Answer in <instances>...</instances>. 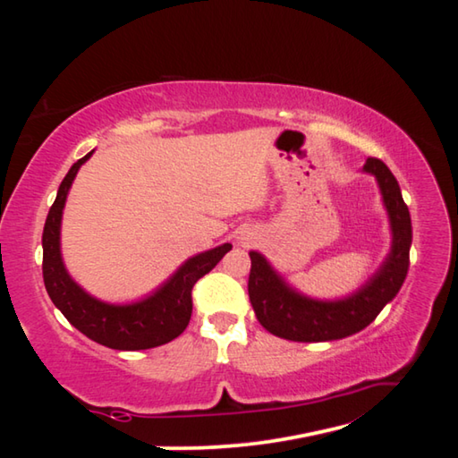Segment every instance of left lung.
<instances>
[{
    "mask_svg": "<svg viewBox=\"0 0 458 458\" xmlns=\"http://www.w3.org/2000/svg\"><path fill=\"white\" fill-rule=\"evenodd\" d=\"M374 174L382 190L384 204L392 224V250L382 268L344 301H313L294 293L283 283L265 257L250 252V275H248V297L262 327L276 337L289 341H333L353 335L376 319L386 303L396 297L408 275L410 244H412V222L408 206L402 199L396 177L384 161L369 157L363 165Z\"/></svg>",
    "mask_w": 458,
    "mask_h": 458,
    "instance_id": "obj_1",
    "label": "left lung"
}]
</instances>
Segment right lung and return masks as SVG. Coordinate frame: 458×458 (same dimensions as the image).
<instances>
[{
	"mask_svg": "<svg viewBox=\"0 0 458 458\" xmlns=\"http://www.w3.org/2000/svg\"><path fill=\"white\" fill-rule=\"evenodd\" d=\"M92 155H84L66 174L58 188V196L48 212L42 234V275L52 303L82 335L97 344L121 352L151 350L169 344L182 335L191 319V289L201 276L218 265L232 244H222L190 259L169 281L151 297L133 305H106L84 293L68 276L60 257V220L68 190L81 165Z\"/></svg>",
	"mask_w": 458,
	"mask_h": 458,
	"instance_id": "add662e5",
	"label": "right lung"
}]
</instances>
